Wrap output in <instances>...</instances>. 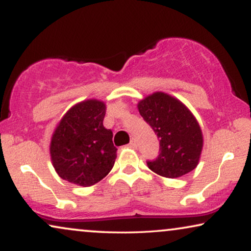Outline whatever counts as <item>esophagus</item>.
I'll use <instances>...</instances> for the list:
<instances>
[{"label":"esophagus","instance_id":"obj_1","mask_svg":"<svg viewBox=\"0 0 251 251\" xmlns=\"http://www.w3.org/2000/svg\"><path fill=\"white\" fill-rule=\"evenodd\" d=\"M129 146L131 147V149H136V147H137V142H136V139H131V142L129 143Z\"/></svg>","mask_w":251,"mask_h":251}]
</instances>
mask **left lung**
Returning <instances> with one entry per match:
<instances>
[{
	"label": "left lung",
	"instance_id": "obj_1",
	"mask_svg": "<svg viewBox=\"0 0 251 251\" xmlns=\"http://www.w3.org/2000/svg\"><path fill=\"white\" fill-rule=\"evenodd\" d=\"M143 119L160 139L159 155L147 167L160 176L177 178L195 169L203 137L200 126L183 102L164 92H155L138 102Z\"/></svg>",
	"mask_w": 251,
	"mask_h": 251
}]
</instances>
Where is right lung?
<instances>
[{"label": "right lung", "instance_id": "obj_1", "mask_svg": "<svg viewBox=\"0 0 251 251\" xmlns=\"http://www.w3.org/2000/svg\"><path fill=\"white\" fill-rule=\"evenodd\" d=\"M106 106L97 99L78 102L58 123L50 144L53 168L60 178L91 186L108 175L118 149L113 132L106 129Z\"/></svg>", "mask_w": 251, "mask_h": 251}]
</instances>
